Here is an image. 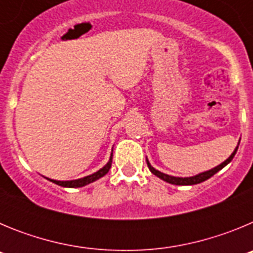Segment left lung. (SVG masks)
<instances>
[{
    "mask_svg": "<svg viewBox=\"0 0 253 253\" xmlns=\"http://www.w3.org/2000/svg\"><path fill=\"white\" fill-rule=\"evenodd\" d=\"M240 144V143H238ZM237 149H238V147H236V149L233 151V153L229 156V157L227 158V160L224 161L223 163H220L219 166L214 167V169H209V171H205V172H202V173H199V175L196 176H191V177H175V176H169V175H166V173H163V172L158 171V169H156L154 167L151 166V163H149V161L147 160V165H148V169L149 171L153 173V175H156L157 177H160L161 180L166 181V182H169V184H172V185H196V184H200V182H203V181L208 180V178H210L213 175H215L216 172L220 171V169H223V167H225L228 165V163L231 162L232 160H233L234 154H236Z\"/></svg>",
    "mask_w": 253,
    "mask_h": 253,
    "instance_id": "8db88e82",
    "label": "left lung"
}]
</instances>
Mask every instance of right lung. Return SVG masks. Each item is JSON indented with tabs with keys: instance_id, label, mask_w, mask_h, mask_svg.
I'll list each match as a JSON object with an SVG mask.
<instances>
[{
	"instance_id": "1",
	"label": "right lung",
	"mask_w": 253,
	"mask_h": 253,
	"mask_svg": "<svg viewBox=\"0 0 253 253\" xmlns=\"http://www.w3.org/2000/svg\"><path fill=\"white\" fill-rule=\"evenodd\" d=\"M111 162H113V153H111L109 162H107L106 165L102 167V169H100L99 171L95 172V173H92V175H88V176H86V177L78 178V180H71V181H58V180H50V178H48V180L51 181V182H54V184L59 185V186H63V187H82V186H86V185L91 184V182H93V181L99 180V178H101L102 176L106 175L107 172H109V169H110V167H111Z\"/></svg>"
}]
</instances>
